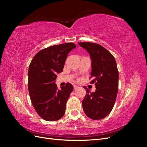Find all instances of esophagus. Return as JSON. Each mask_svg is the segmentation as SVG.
Listing matches in <instances>:
<instances>
[{
  "label": "esophagus",
  "mask_w": 147,
  "mask_h": 147,
  "mask_svg": "<svg viewBox=\"0 0 147 147\" xmlns=\"http://www.w3.org/2000/svg\"><path fill=\"white\" fill-rule=\"evenodd\" d=\"M78 88V86L77 85H76V84H74V90H76V89H77Z\"/></svg>",
  "instance_id": "1"
}]
</instances>
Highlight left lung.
Segmentation results:
<instances>
[{
    "mask_svg": "<svg viewBox=\"0 0 147 147\" xmlns=\"http://www.w3.org/2000/svg\"><path fill=\"white\" fill-rule=\"evenodd\" d=\"M90 54L92 60L90 83L96 90L86 94L82 101L84 112L92 119H100L111 112L116 101L118 89V70L115 57L104 47L95 43L78 42Z\"/></svg>",
    "mask_w": 147,
    "mask_h": 147,
    "instance_id": "8db88e82",
    "label": "left lung"
}]
</instances>
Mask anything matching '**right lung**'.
Here are the masks:
<instances>
[{
    "label": "right lung",
    "mask_w": 147,
    "mask_h": 147,
    "mask_svg": "<svg viewBox=\"0 0 147 147\" xmlns=\"http://www.w3.org/2000/svg\"><path fill=\"white\" fill-rule=\"evenodd\" d=\"M74 43L49 47L38 51L30 62L28 70L30 99L38 115L48 121H57L64 116L66 102L72 92V84L57 88V73L63 72L69 52L76 48Z\"/></svg>",
    "instance_id": "add662e5"
}]
</instances>
